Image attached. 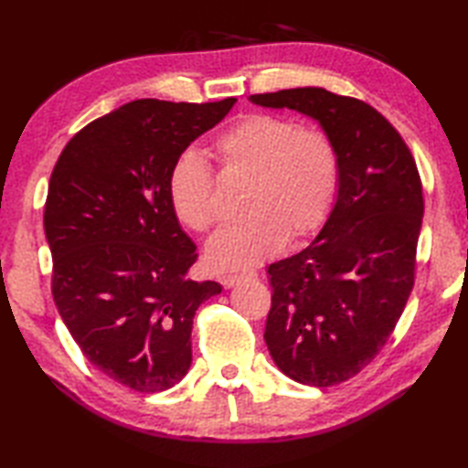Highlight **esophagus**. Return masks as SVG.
<instances>
[{"label":"esophagus","instance_id":"34e87169","mask_svg":"<svg viewBox=\"0 0 468 468\" xmlns=\"http://www.w3.org/2000/svg\"><path fill=\"white\" fill-rule=\"evenodd\" d=\"M255 277H257L255 271H243V273H237V275H223L221 277V283L227 287V290H231V287L239 285L241 282L255 280Z\"/></svg>","mask_w":468,"mask_h":468}]
</instances>
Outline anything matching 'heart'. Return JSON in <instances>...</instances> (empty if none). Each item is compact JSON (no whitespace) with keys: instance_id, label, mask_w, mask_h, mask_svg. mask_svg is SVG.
<instances>
[{"instance_id":"b5f03b06","label":"heart","mask_w":468,"mask_h":468,"mask_svg":"<svg viewBox=\"0 0 468 468\" xmlns=\"http://www.w3.org/2000/svg\"><path fill=\"white\" fill-rule=\"evenodd\" d=\"M215 156L225 171L250 175L239 221L223 227L207 245L217 270H243L312 235L332 211L340 183L334 143L290 118L247 114L215 138ZM168 198L181 221L207 231L218 218L215 178L205 158L185 151L168 173Z\"/></svg>"}]
</instances>
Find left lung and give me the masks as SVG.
Instances as JSON below:
<instances>
[{
	"instance_id": "obj_1",
	"label": "left lung",
	"mask_w": 468,
	"mask_h": 468,
	"mask_svg": "<svg viewBox=\"0 0 468 468\" xmlns=\"http://www.w3.org/2000/svg\"><path fill=\"white\" fill-rule=\"evenodd\" d=\"M250 101L310 116L335 146L340 183L324 227L267 270L263 337L287 378L340 384L374 360L409 302L424 215L419 168L396 128L356 98L292 88Z\"/></svg>"
}]
</instances>
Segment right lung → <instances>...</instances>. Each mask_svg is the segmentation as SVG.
I'll return each instance as SVG.
<instances>
[{
    "instance_id": "add662e5",
    "label": "right lung",
    "mask_w": 468,
    "mask_h": 468,
    "mask_svg": "<svg viewBox=\"0 0 468 468\" xmlns=\"http://www.w3.org/2000/svg\"><path fill=\"white\" fill-rule=\"evenodd\" d=\"M235 102H128L74 134L49 176L59 317L88 362L136 392L183 380L197 307L223 290L186 277L197 245L178 225L168 173Z\"/></svg>"
}]
</instances>
